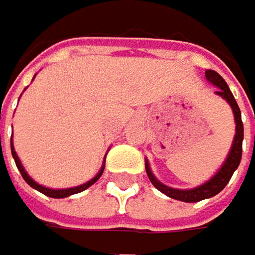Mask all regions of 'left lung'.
Wrapping results in <instances>:
<instances>
[{"mask_svg":"<svg viewBox=\"0 0 255 255\" xmlns=\"http://www.w3.org/2000/svg\"><path fill=\"white\" fill-rule=\"evenodd\" d=\"M205 76H207V79L219 89L216 93L219 96H222L225 101L231 105L233 113H234V121H236V136H234V140H233V145H231L230 154H228L227 160L223 162V165L220 166V170L208 182H205L203 185H200V187H196V188H191V190H176V188H170V187H166V185H163L162 182H159L154 177V174L151 173L148 160H145V170H146V174H148V179L151 180V183L160 193H163L165 196H168L171 199H176V200H180V202H188V203L200 202L203 199H210V197L219 194L225 187H227V183L230 182L231 176L237 170L240 159H242L243 122H242V113H240L239 105H237V102H236V99H234V96H233V93L230 90L228 84L225 82V79L217 72L207 70V72H205Z\"/></svg>","mask_w":255,"mask_h":255,"instance_id":"left-lung-1","label":"left lung"}]
</instances>
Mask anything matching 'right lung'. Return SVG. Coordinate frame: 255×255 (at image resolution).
<instances>
[{"instance_id": "add662e5", "label": "right lung", "mask_w": 255, "mask_h": 255, "mask_svg": "<svg viewBox=\"0 0 255 255\" xmlns=\"http://www.w3.org/2000/svg\"><path fill=\"white\" fill-rule=\"evenodd\" d=\"M10 148H12V156H13V159H15V163H16V166H18V170H19L22 179H24L28 185H30L32 188L38 190L39 193H42V194H45V196H48V197H53V199H64V197H68V196H72V194L81 193V191L87 190L89 187H92V185L102 176V173H104V166H105V165H102V168L99 170V173H98L92 180H89V182H85V183L79 185V187H75V188H65V190H52V188H45V187H42V185L36 183L30 176L27 174V171L24 170V166L21 165V160H19V157H18V154H16V151H15V148H13V142H12V140H10Z\"/></svg>"}]
</instances>
